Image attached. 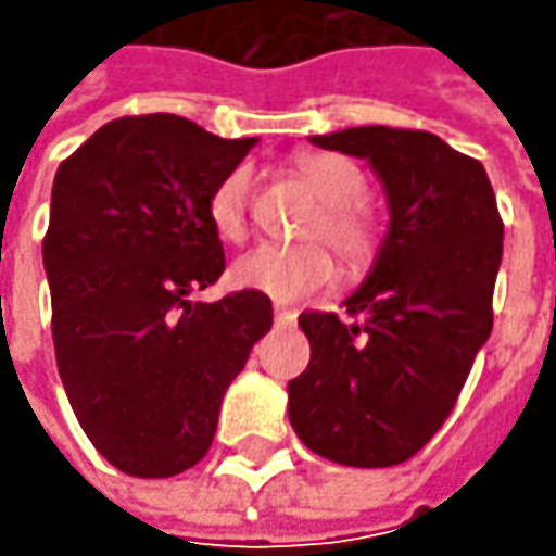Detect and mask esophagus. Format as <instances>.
<instances>
[{
    "label": "esophagus",
    "instance_id": "34e87169",
    "mask_svg": "<svg viewBox=\"0 0 556 556\" xmlns=\"http://www.w3.org/2000/svg\"><path fill=\"white\" fill-rule=\"evenodd\" d=\"M296 321V312L288 309V306H275V325H281V328H288Z\"/></svg>",
    "mask_w": 556,
    "mask_h": 556
}]
</instances>
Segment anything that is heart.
Segmentation results:
<instances>
[{"label": "heart", "instance_id": "heart-1", "mask_svg": "<svg viewBox=\"0 0 556 556\" xmlns=\"http://www.w3.org/2000/svg\"><path fill=\"white\" fill-rule=\"evenodd\" d=\"M293 169L318 194L321 206L303 228V244H260L231 263V285L253 293H266L278 303H293L328 288L337 275L328 244L343 256V263L362 268L371 263L380 247V225L365 198V173L350 157L333 151H303L293 157ZM253 201V173L238 163L213 185L206 198V216L223 241H241Z\"/></svg>", "mask_w": 556, "mask_h": 556}]
</instances>
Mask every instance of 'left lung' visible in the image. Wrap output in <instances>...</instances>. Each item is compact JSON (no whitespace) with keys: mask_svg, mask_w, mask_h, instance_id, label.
<instances>
[{"mask_svg":"<svg viewBox=\"0 0 556 556\" xmlns=\"http://www.w3.org/2000/svg\"><path fill=\"white\" fill-rule=\"evenodd\" d=\"M312 141L371 161L390 231L346 315H300L312 358L288 383V415L321 458L393 467L437 437L492 333L502 213L482 163L433 132L355 126Z\"/></svg>","mask_w":556,"mask_h":556,"instance_id":"left-lung-1","label":"left lung"}]
</instances>
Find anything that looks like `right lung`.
Instances as JSON below:
<instances>
[{
	"mask_svg": "<svg viewBox=\"0 0 556 556\" xmlns=\"http://www.w3.org/2000/svg\"><path fill=\"white\" fill-rule=\"evenodd\" d=\"M250 148L144 114L104 123L54 173L42 263L58 374L86 437L129 477H176L210 452L225 390L271 328L266 293L188 300L225 271L206 198Z\"/></svg>",
	"mask_w": 556,
	"mask_h": 556,
	"instance_id": "1",
	"label": "right lung"
}]
</instances>
